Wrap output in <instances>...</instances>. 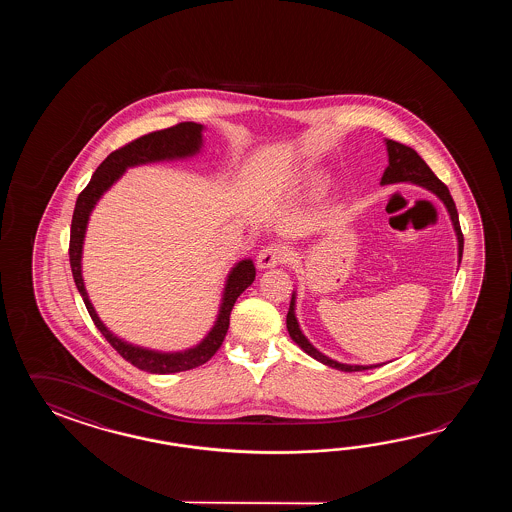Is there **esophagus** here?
I'll return each mask as SVG.
<instances>
[{"label":"esophagus","mask_w":512,"mask_h":512,"mask_svg":"<svg viewBox=\"0 0 512 512\" xmlns=\"http://www.w3.org/2000/svg\"><path fill=\"white\" fill-rule=\"evenodd\" d=\"M285 260H287V254H285L282 247L269 245V247L261 249L260 254H258V269H261V271L274 269V267L282 265Z\"/></svg>","instance_id":"1"}]
</instances>
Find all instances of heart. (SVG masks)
Here are the masks:
<instances>
[{
    "mask_svg": "<svg viewBox=\"0 0 512 512\" xmlns=\"http://www.w3.org/2000/svg\"><path fill=\"white\" fill-rule=\"evenodd\" d=\"M327 185H329L327 179H318V181H316V188H318V190H324Z\"/></svg>",
    "mask_w": 512,
    "mask_h": 512,
    "instance_id": "1",
    "label": "heart"
}]
</instances>
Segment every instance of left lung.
I'll return each instance as SVG.
<instances>
[{"instance_id": "left-lung-1", "label": "left lung", "mask_w": 512, "mask_h": 512, "mask_svg": "<svg viewBox=\"0 0 512 512\" xmlns=\"http://www.w3.org/2000/svg\"><path fill=\"white\" fill-rule=\"evenodd\" d=\"M384 144H386V152H388V166H386V170L382 174L381 185L410 183V185L421 186V188L428 190L430 194H434L445 205L446 212H448L450 221H452V229L456 232L457 240V263H461V258H463V234H461V227H459L456 203H454V199L450 196L448 188L435 177L434 172L430 170V166L421 159V155L415 152L414 148L401 144V142L390 141V139H384ZM294 311H296V291H293L289 311H287V331H289V337L293 338L294 344L302 349L304 353H307L309 357H313L318 362L326 364L329 368H335V370L340 371L371 370V368L382 366V364H344V362H338V360L327 357L322 351H318L309 342V338L305 337L304 333H302Z\"/></svg>"}]
</instances>
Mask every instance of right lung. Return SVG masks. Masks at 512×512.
<instances>
[{
    "mask_svg": "<svg viewBox=\"0 0 512 512\" xmlns=\"http://www.w3.org/2000/svg\"><path fill=\"white\" fill-rule=\"evenodd\" d=\"M203 131H205L203 124L181 122L174 128L148 133L141 139L126 144L124 148L109 153L108 157L95 170L89 185L78 196L75 212H73V221H71V241H69L71 271H73V278L77 283L78 293L82 296L95 326L124 359L131 362L133 366H137L139 370L157 373V375L194 370L214 357V353L223 344L225 335L229 331L232 307L236 304L238 296L256 278L254 261L251 258H243L238 263H234V267L230 269L227 280H225L214 326L210 327L205 338H201V342H197L196 346L181 349V351H159V349L144 348V346H137L124 338L117 337L100 320L97 309L89 300V294L84 285V276H82V252H84L87 223H89L91 212L97 207L100 197L104 196L109 188L119 181L128 168L142 166V164L163 163V161L192 159L203 150Z\"/></svg>",
    "mask_w": 512,
    "mask_h": 512,
    "instance_id": "add662e5",
    "label": "right lung"
}]
</instances>
